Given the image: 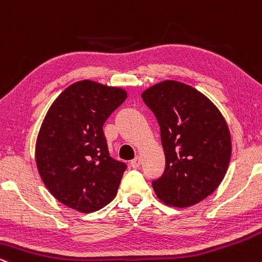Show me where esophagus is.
Returning a JSON list of instances; mask_svg holds the SVG:
<instances>
[{
    "mask_svg": "<svg viewBox=\"0 0 262 262\" xmlns=\"http://www.w3.org/2000/svg\"><path fill=\"white\" fill-rule=\"evenodd\" d=\"M130 164H131V167L134 168V169L140 168V165H141V158H140V157H136V158H135V159H132Z\"/></svg>",
    "mask_w": 262,
    "mask_h": 262,
    "instance_id": "34e87169",
    "label": "esophagus"
}]
</instances>
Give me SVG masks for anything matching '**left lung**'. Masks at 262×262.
Here are the masks:
<instances>
[{"label":"left lung","mask_w":262,"mask_h":262,"mask_svg":"<svg viewBox=\"0 0 262 262\" xmlns=\"http://www.w3.org/2000/svg\"><path fill=\"white\" fill-rule=\"evenodd\" d=\"M161 126L165 169L152 181L157 198L173 207H190L210 196L227 173L232 141L227 122L195 88L164 81L142 93Z\"/></svg>","instance_id":"8db88e82"}]
</instances>
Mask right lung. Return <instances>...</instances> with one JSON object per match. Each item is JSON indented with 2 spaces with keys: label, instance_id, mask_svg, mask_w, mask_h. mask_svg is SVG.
<instances>
[{
  "label": "right lung",
  "instance_id": "1",
  "mask_svg": "<svg viewBox=\"0 0 262 262\" xmlns=\"http://www.w3.org/2000/svg\"><path fill=\"white\" fill-rule=\"evenodd\" d=\"M126 97L124 89L84 79L64 89L46 113L36 167L51 195L67 207L89 213L116 196L127 165L110 157L103 125Z\"/></svg>",
  "mask_w": 262,
  "mask_h": 262
}]
</instances>
